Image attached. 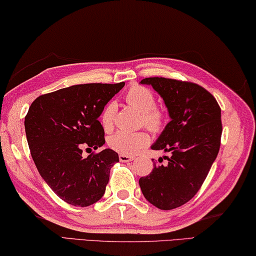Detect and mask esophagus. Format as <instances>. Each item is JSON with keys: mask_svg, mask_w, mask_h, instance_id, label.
<instances>
[{"mask_svg": "<svg viewBox=\"0 0 256 256\" xmlns=\"http://www.w3.org/2000/svg\"><path fill=\"white\" fill-rule=\"evenodd\" d=\"M134 156H124V154H120L119 156V160L121 161V162H130V161H132L134 160Z\"/></svg>", "mask_w": 256, "mask_h": 256, "instance_id": "34e87169", "label": "esophagus"}]
</instances>
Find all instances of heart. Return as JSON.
I'll return each instance as SVG.
<instances>
[{
  "instance_id": "heart-1",
  "label": "heart",
  "mask_w": 256,
  "mask_h": 256,
  "mask_svg": "<svg viewBox=\"0 0 256 256\" xmlns=\"http://www.w3.org/2000/svg\"><path fill=\"white\" fill-rule=\"evenodd\" d=\"M127 102L142 112L140 124L150 132H160L164 124L166 116L162 110L156 106V96L146 87L132 86L126 93ZM116 104L111 100L100 113V124L104 130L111 132L114 127ZM150 135L145 130L140 132H116L108 137V145L116 152L124 156H135L150 144Z\"/></svg>"
}]
</instances>
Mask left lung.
Returning a JSON list of instances; mask_svg holds the SVG:
<instances>
[{
    "instance_id": "obj_1",
    "label": "left lung",
    "mask_w": 256,
    "mask_h": 256,
    "mask_svg": "<svg viewBox=\"0 0 256 256\" xmlns=\"http://www.w3.org/2000/svg\"><path fill=\"white\" fill-rule=\"evenodd\" d=\"M140 82L152 86L169 111L171 121L152 148L170 152L171 156H166V166L156 163L152 172L140 179V186L150 204L172 210L194 198L216 158L221 108L214 96L195 82L162 77Z\"/></svg>"
}]
</instances>
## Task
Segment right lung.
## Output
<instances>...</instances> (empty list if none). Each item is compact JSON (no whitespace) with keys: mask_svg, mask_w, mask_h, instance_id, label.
Segmentation results:
<instances>
[{"mask_svg":"<svg viewBox=\"0 0 256 256\" xmlns=\"http://www.w3.org/2000/svg\"><path fill=\"white\" fill-rule=\"evenodd\" d=\"M124 86L74 85L40 95L29 106L24 129L32 158L45 182L68 204L88 206L106 192L118 153L106 148L86 158L82 153L106 143L98 116Z\"/></svg>","mask_w":256,"mask_h":256,"instance_id":"right-lung-1","label":"right lung"}]
</instances>
